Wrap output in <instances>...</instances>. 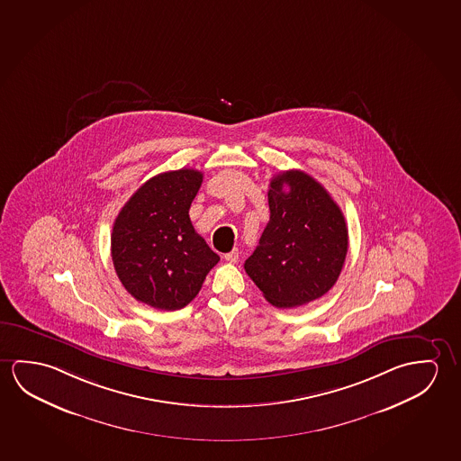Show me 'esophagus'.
Returning a JSON list of instances; mask_svg holds the SVG:
<instances>
[{
	"label": "esophagus",
	"instance_id": "34e87169",
	"mask_svg": "<svg viewBox=\"0 0 461 461\" xmlns=\"http://www.w3.org/2000/svg\"><path fill=\"white\" fill-rule=\"evenodd\" d=\"M224 259H226L227 263H237L239 261V249H232L230 253H226Z\"/></svg>",
	"mask_w": 461,
	"mask_h": 461
}]
</instances>
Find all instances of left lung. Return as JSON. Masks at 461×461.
I'll return each mask as SVG.
<instances>
[{
  "label": "left lung",
  "instance_id": "8db88e82",
  "mask_svg": "<svg viewBox=\"0 0 461 461\" xmlns=\"http://www.w3.org/2000/svg\"><path fill=\"white\" fill-rule=\"evenodd\" d=\"M267 198L271 218L245 271L272 306L319 300L337 284L348 255L343 212L300 169L272 177Z\"/></svg>",
  "mask_w": 461,
  "mask_h": 461
}]
</instances>
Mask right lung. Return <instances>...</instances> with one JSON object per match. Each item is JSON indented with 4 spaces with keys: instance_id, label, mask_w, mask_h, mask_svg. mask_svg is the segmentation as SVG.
Segmentation results:
<instances>
[{
    "instance_id": "obj_1",
    "label": "right lung",
    "mask_w": 461,
    "mask_h": 461,
    "mask_svg": "<svg viewBox=\"0 0 461 461\" xmlns=\"http://www.w3.org/2000/svg\"><path fill=\"white\" fill-rule=\"evenodd\" d=\"M202 181L190 168L154 176L113 222L110 249L118 278L132 298L155 309L187 306L220 261L189 218Z\"/></svg>"
}]
</instances>
